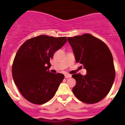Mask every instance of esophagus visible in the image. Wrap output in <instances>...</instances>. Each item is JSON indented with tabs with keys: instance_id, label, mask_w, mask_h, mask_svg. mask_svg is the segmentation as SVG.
<instances>
[{
	"instance_id": "obj_1",
	"label": "esophagus",
	"mask_w": 125,
	"mask_h": 125,
	"mask_svg": "<svg viewBox=\"0 0 125 125\" xmlns=\"http://www.w3.org/2000/svg\"><path fill=\"white\" fill-rule=\"evenodd\" d=\"M71 74H65V78H71Z\"/></svg>"
}]
</instances>
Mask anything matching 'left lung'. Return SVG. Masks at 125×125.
I'll return each mask as SVG.
<instances>
[{
    "label": "left lung",
    "mask_w": 125,
    "mask_h": 125,
    "mask_svg": "<svg viewBox=\"0 0 125 125\" xmlns=\"http://www.w3.org/2000/svg\"><path fill=\"white\" fill-rule=\"evenodd\" d=\"M77 62L83 65L87 74L72 76L76 81L73 92L82 102L94 104L110 92L115 78L113 59L105 43L89 34L68 37Z\"/></svg>",
    "instance_id": "left-lung-1"
}]
</instances>
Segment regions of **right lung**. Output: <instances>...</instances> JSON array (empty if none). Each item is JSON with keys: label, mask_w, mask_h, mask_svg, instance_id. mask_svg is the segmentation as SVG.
<instances>
[{"label": "right lung", "mask_w": 125, "mask_h": 125, "mask_svg": "<svg viewBox=\"0 0 125 125\" xmlns=\"http://www.w3.org/2000/svg\"><path fill=\"white\" fill-rule=\"evenodd\" d=\"M66 41V37L41 35L24 42L17 51L12 73L15 85L27 101L42 104L54 96L64 76L49 72L50 59Z\"/></svg>", "instance_id": "right-lung-1"}]
</instances>
